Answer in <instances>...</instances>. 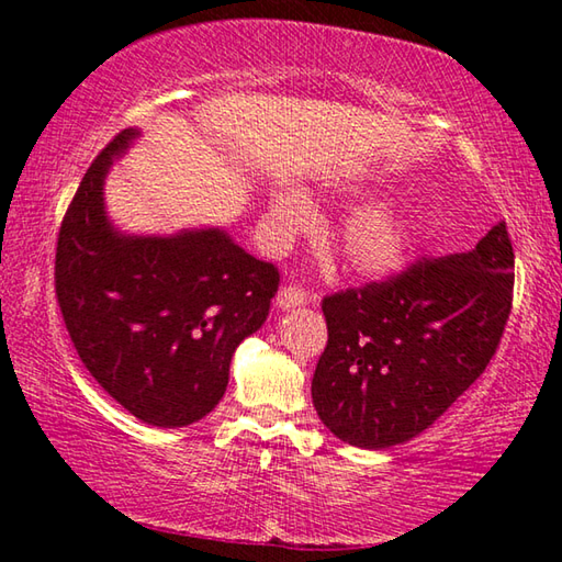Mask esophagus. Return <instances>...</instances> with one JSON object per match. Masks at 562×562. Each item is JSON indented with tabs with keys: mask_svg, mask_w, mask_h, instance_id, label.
Wrapping results in <instances>:
<instances>
[{
	"mask_svg": "<svg viewBox=\"0 0 562 562\" xmlns=\"http://www.w3.org/2000/svg\"><path fill=\"white\" fill-rule=\"evenodd\" d=\"M307 300H315L312 297L310 292H304L300 284H284V288L280 290V294H278V304L282 310H288V307H297V304H304Z\"/></svg>",
	"mask_w": 562,
	"mask_h": 562,
	"instance_id": "esophagus-1",
	"label": "esophagus"
}]
</instances>
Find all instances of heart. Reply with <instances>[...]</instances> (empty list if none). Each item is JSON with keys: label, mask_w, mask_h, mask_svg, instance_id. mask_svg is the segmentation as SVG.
<instances>
[{"label": "heart", "mask_w": 562, "mask_h": 562, "mask_svg": "<svg viewBox=\"0 0 562 562\" xmlns=\"http://www.w3.org/2000/svg\"><path fill=\"white\" fill-rule=\"evenodd\" d=\"M272 223L278 233L290 237L315 225V207L297 190L272 195ZM416 240V225L402 213L376 207L359 213L339 235V250L347 265L364 278H386L406 262Z\"/></svg>", "instance_id": "1"}]
</instances>
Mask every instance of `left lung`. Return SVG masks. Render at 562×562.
I'll return each mask as SVG.
<instances>
[{
	"label": "left lung",
	"mask_w": 562,
	"mask_h": 562,
	"mask_svg": "<svg viewBox=\"0 0 562 562\" xmlns=\"http://www.w3.org/2000/svg\"><path fill=\"white\" fill-rule=\"evenodd\" d=\"M510 304L506 223L471 252L424 255L384 280L327 294V347L312 376L319 418L359 449L414 439L483 374Z\"/></svg>",
	"instance_id": "1"
}]
</instances>
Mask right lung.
Returning <instances> with one entry per match:
<instances>
[{"mask_svg": "<svg viewBox=\"0 0 562 562\" xmlns=\"http://www.w3.org/2000/svg\"><path fill=\"white\" fill-rule=\"evenodd\" d=\"M136 136L121 131L101 150L66 207L54 292L89 374L140 422L176 429L223 398L233 351L268 319L280 272L223 231H113L103 176Z\"/></svg>", "mask_w": 562, "mask_h": 562, "instance_id": "add662e5", "label": "right lung"}]
</instances>
